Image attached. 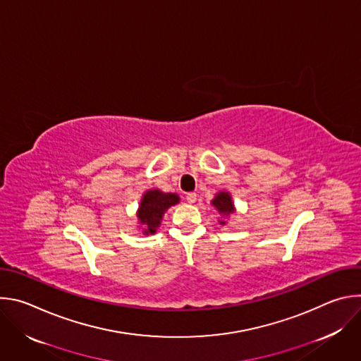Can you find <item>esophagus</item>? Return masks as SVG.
I'll return each mask as SVG.
<instances>
[{"label":"esophagus","mask_w":361,"mask_h":361,"mask_svg":"<svg viewBox=\"0 0 361 361\" xmlns=\"http://www.w3.org/2000/svg\"><path fill=\"white\" fill-rule=\"evenodd\" d=\"M185 200L188 204H194L195 200H197V194L195 192H187L185 194Z\"/></svg>","instance_id":"esophagus-1"}]
</instances>
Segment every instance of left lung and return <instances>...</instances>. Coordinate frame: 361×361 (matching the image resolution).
I'll return each instance as SVG.
<instances>
[{
  "label": "left lung",
  "instance_id": "1",
  "mask_svg": "<svg viewBox=\"0 0 361 361\" xmlns=\"http://www.w3.org/2000/svg\"><path fill=\"white\" fill-rule=\"evenodd\" d=\"M212 204L214 205V207L217 209V212H219L221 216H226V217H228L230 214H234V212H235L234 202H233V200H231V195H230V192H227V191H220V192H217L216 197L213 198ZM220 224L224 226L226 221L221 220Z\"/></svg>",
  "mask_w": 361,
  "mask_h": 361
}]
</instances>
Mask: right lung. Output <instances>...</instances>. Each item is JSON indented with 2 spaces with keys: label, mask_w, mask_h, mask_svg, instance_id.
I'll use <instances>...</instances> for the list:
<instances>
[{
  "label": "right lung",
  "mask_w": 361,
  "mask_h": 361,
  "mask_svg": "<svg viewBox=\"0 0 361 361\" xmlns=\"http://www.w3.org/2000/svg\"><path fill=\"white\" fill-rule=\"evenodd\" d=\"M180 202V197L174 192H163L160 190H148L144 192L138 205V223L144 226L145 235L154 234L161 224L164 213Z\"/></svg>",
  "instance_id": "right-lung-1"
}]
</instances>
